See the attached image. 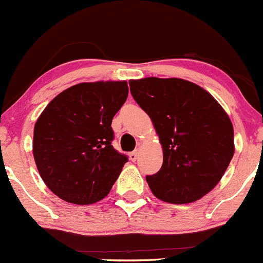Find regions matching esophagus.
<instances>
[{"mask_svg":"<svg viewBox=\"0 0 263 263\" xmlns=\"http://www.w3.org/2000/svg\"><path fill=\"white\" fill-rule=\"evenodd\" d=\"M138 155H139V152L138 151H133V152H130V155H129V157H130L132 161H137L138 160Z\"/></svg>","mask_w":263,"mask_h":263,"instance_id":"1","label":"esophagus"}]
</instances>
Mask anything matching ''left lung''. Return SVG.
Masks as SVG:
<instances>
[{"mask_svg": "<svg viewBox=\"0 0 263 263\" xmlns=\"http://www.w3.org/2000/svg\"><path fill=\"white\" fill-rule=\"evenodd\" d=\"M135 102L147 112L162 144L163 162L145 176L168 203H191L216 186L234 156L228 114L207 90L178 78L130 80Z\"/></svg>", "mask_w": 263, "mask_h": 263, "instance_id": "obj_1", "label": "left lung"}]
</instances>
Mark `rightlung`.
Wrapping results in <instances>:
<instances>
[{
    "label": "right lung",
    "mask_w": 263,
    "mask_h": 263,
    "mask_svg": "<svg viewBox=\"0 0 263 263\" xmlns=\"http://www.w3.org/2000/svg\"><path fill=\"white\" fill-rule=\"evenodd\" d=\"M126 82L80 83L38 118L33 156L46 185L64 201L90 204L110 193L128 157L112 147L114 116L128 98Z\"/></svg>",
    "instance_id": "add662e5"
}]
</instances>
